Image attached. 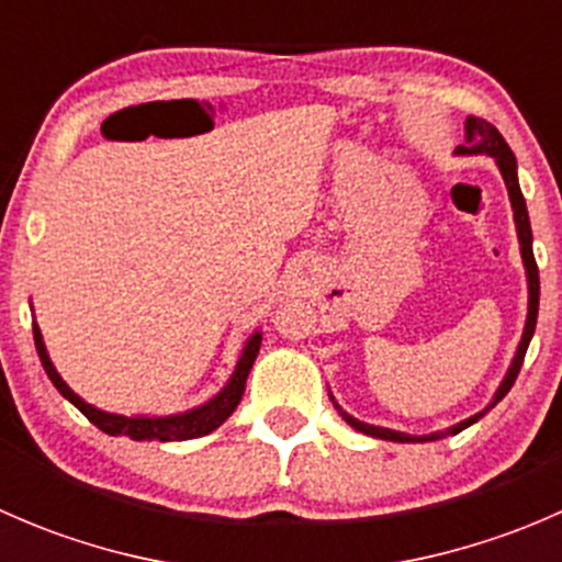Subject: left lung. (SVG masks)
Returning <instances> with one entry per match:
<instances>
[{
    "mask_svg": "<svg viewBox=\"0 0 562 562\" xmlns=\"http://www.w3.org/2000/svg\"><path fill=\"white\" fill-rule=\"evenodd\" d=\"M464 133H468V135H464V144L457 146L454 155H462V157H464V155H486V157H492V160L497 162V168H501L503 181H506L508 201H512V212H514V225H517L519 252H522V266H525V277H527V317H525L522 339H519L517 353H514L512 364H508V372H506V375H503L501 386H497L495 396H492V400H490V405H486L484 411L473 413V416H470V418H464V422L454 424V427L438 429V432H429V435H407V432H400V429L375 427V424L359 422V418L350 416L348 411H342V407H339V402L334 400L331 394H328V396H331V402H334V407H337L339 416H342L345 422H348L350 427L356 429V432H364V435H370V438L391 440V443H429V440L449 438V435H457V432H462V429H468L470 424H475V422H479V418H484L486 413H490L492 407H495L497 402H501L503 396H506L508 391H512L514 381H517V375H519V370H522L527 345H530L532 331H536V321H538V293H541V285H538V266H536V258H532L530 217H527L525 195H522V190H519L517 157H514L512 146L506 144V138H503V135L497 133V130L492 127L490 122H484V119L468 116V122H464Z\"/></svg>",
    "mask_w": 562,
    "mask_h": 562,
    "instance_id": "8db88e82",
    "label": "left lung"
}]
</instances>
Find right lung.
Wrapping results in <instances>:
<instances>
[{
	"label": "right lung",
	"instance_id": "1",
	"mask_svg": "<svg viewBox=\"0 0 562 562\" xmlns=\"http://www.w3.org/2000/svg\"><path fill=\"white\" fill-rule=\"evenodd\" d=\"M32 331H35V348H37L40 361H43L45 375L50 378V383H54L56 391H59L67 402H72V405H76L78 411L94 424V427L103 429L105 435H113V438H116V435H127V438L133 440H160V443H168V440L203 438V435L214 432L223 422H228V416L236 411V405L241 402V394H245L247 375L249 370H252L255 356H258L260 350V337H263L260 331L249 334L245 348H241L239 361H236L234 375L228 378V383H225L212 400L203 402V405H195L190 407V411H181V413H171V416H144V413L122 416V413H108V411H100V407L89 405L87 400H81L76 391L67 386V383L61 381L59 372H56L48 350H45L43 334H40L37 323H32Z\"/></svg>",
	"mask_w": 562,
	"mask_h": 562
}]
</instances>
